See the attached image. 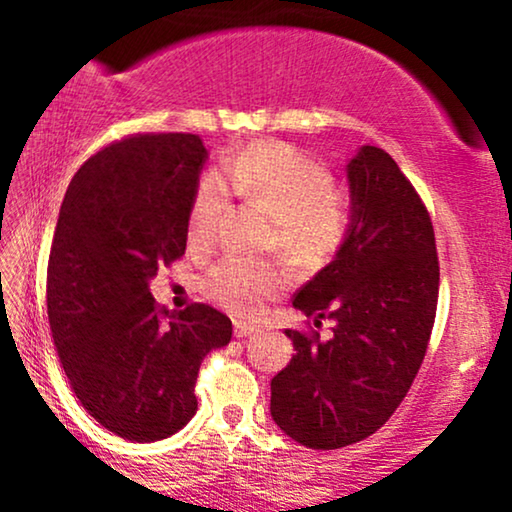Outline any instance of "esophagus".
Returning <instances> with one entry per match:
<instances>
[{"label": "esophagus", "mask_w": 512, "mask_h": 512, "mask_svg": "<svg viewBox=\"0 0 512 512\" xmlns=\"http://www.w3.org/2000/svg\"><path fill=\"white\" fill-rule=\"evenodd\" d=\"M233 333H235V338H249V335L258 333V328L251 326V324H244V321H235Z\"/></svg>", "instance_id": "1"}]
</instances>
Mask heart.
Wrapping results in <instances>:
<instances>
[{"label":"heart","instance_id":"obj_1","mask_svg":"<svg viewBox=\"0 0 512 512\" xmlns=\"http://www.w3.org/2000/svg\"><path fill=\"white\" fill-rule=\"evenodd\" d=\"M228 191L272 214L277 247L300 265H319L347 240L352 202L333 174L289 144L256 142L226 158L219 177L205 174L188 209V244L202 251L214 242L228 205ZM286 284L275 261L226 256L202 275V291L235 314H258Z\"/></svg>","mask_w":512,"mask_h":512}]
</instances>
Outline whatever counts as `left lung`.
Listing matches in <instances>:
<instances>
[{
    "label": "left lung",
    "mask_w": 512,
    "mask_h": 512,
    "mask_svg": "<svg viewBox=\"0 0 512 512\" xmlns=\"http://www.w3.org/2000/svg\"><path fill=\"white\" fill-rule=\"evenodd\" d=\"M352 226L324 270L293 298L321 326L286 328L293 359L270 382V415L312 450H338L375 433L412 387L438 305L431 216L387 151L361 146L347 165Z\"/></svg>",
    "instance_id": "8db88e82"
}]
</instances>
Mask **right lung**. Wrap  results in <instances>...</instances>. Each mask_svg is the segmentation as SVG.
<instances>
[{
	"mask_svg": "<svg viewBox=\"0 0 512 512\" xmlns=\"http://www.w3.org/2000/svg\"><path fill=\"white\" fill-rule=\"evenodd\" d=\"M207 149L198 135H135L81 165L48 256V324L88 415L135 443L177 433L198 410L195 380L233 324L205 303L170 312L149 291L186 251Z\"/></svg>",
	"mask_w": 512,
	"mask_h": 512,
	"instance_id": "obj_1",
	"label": "right lung"
}]
</instances>
